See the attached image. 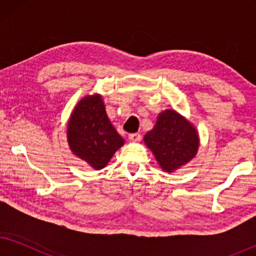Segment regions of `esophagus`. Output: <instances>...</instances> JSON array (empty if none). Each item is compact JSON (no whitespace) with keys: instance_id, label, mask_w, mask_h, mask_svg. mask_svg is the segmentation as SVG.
Wrapping results in <instances>:
<instances>
[{"instance_id":"1","label":"esophagus","mask_w":256,"mask_h":256,"mask_svg":"<svg viewBox=\"0 0 256 256\" xmlns=\"http://www.w3.org/2000/svg\"><path fill=\"white\" fill-rule=\"evenodd\" d=\"M128 138L130 140V141H134V142H138V141H141L142 136L141 134H138V132H134V134H129Z\"/></svg>"}]
</instances>
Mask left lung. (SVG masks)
<instances>
[{
    "instance_id": "8db88e82",
    "label": "left lung",
    "mask_w": 256,
    "mask_h": 256,
    "mask_svg": "<svg viewBox=\"0 0 256 256\" xmlns=\"http://www.w3.org/2000/svg\"><path fill=\"white\" fill-rule=\"evenodd\" d=\"M144 142L160 166L166 172H174L196 156L199 136L186 118L166 110L158 115L152 130L146 132Z\"/></svg>"
}]
</instances>
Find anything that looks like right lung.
<instances>
[{"label": "right lung", "instance_id": "right-lung-1", "mask_svg": "<svg viewBox=\"0 0 256 256\" xmlns=\"http://www.w3.org/2000/svg\"><path fill=\"white\" fill-rule=\"evenodd\" d=\"M68 142L76 156L100 170L107 166L124 138L115 130L99 94L87 96L73 110L68 124Z\"/></svg>", "mask_w": 256, "mask_h": 256}]
</instances>
